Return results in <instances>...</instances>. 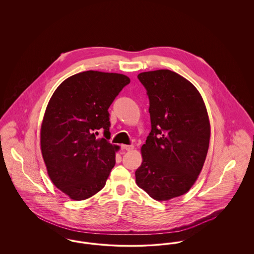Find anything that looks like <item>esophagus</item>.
<instances>
[{
  "label": "esophagus",
  "instance_id": "esophagus-1",
  "mask_svg": "<svg viewBox=\"0 0 254 254\" xmlns=\"http://www.w3.org/2000/svg\"><path fill=\"white\" fill-rule=\"evenodd\" d=\"M134 146L132 145H122V149L125 150H132Z\"/></svg>",
  "mask_w": 254,
  "mask_h": 254
}]
</instances>
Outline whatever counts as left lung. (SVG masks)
I'll use <instances>...</instances> for the list:
<instances>
[{"label":"left lung","instance_id":"left-lung-1","mask_svg":"<svg viewBox=\"0 0 254 254\" xmlns=\"http://www.w3.org/2000/svg\"><path fill=\"white\" fill-rule=\"evenodd\" d=\"M149 99L151 131L141 147L136 184L151 198L187 193L203 169L210 124L205 102L189 80L169 69L140 73Z\"/></svg>","mask_w":254,"mask_h":254}]
</instances>
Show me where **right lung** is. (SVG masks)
I'll return each instance as SVG.
<instances>
[{"label": "right lung", "mask_w": 254, "mask_h": 254, "mask_svg": "<svg viewBox=\"0 0 254 254\" xmlns=\"http://www.w3.org/2000/svg\"><path fill=\"white\" fill-rule=\"evenodd\" d=\"M130 79L119 73L88 70L65 79L49 100L40 133L41 151L50 180L76 201L85 200L106 185L120 148L105 138L108 111Z\"/></svg>", "instance_id": "1"}]
</instances>
